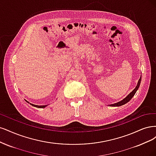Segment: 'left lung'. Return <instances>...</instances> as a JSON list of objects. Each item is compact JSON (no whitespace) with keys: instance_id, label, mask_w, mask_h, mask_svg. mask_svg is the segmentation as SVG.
<instances>
[{"instance_id":"left-lung-1","label":"left lung","mask_w":156,"mask_h":156,"mask_svg":"<svg viewBox=\"0 0 156 156\" xmlns=\"http://www.w3.org/2000/svg\"><path fill=\"white\" fill-rule=\"evenodd\" d=\"M140 81H141V76L140 77V78H139V80L138 83H137V86L135 87V88L133 90V91H132L131 93H130L129 94L127 95L126 97L122 99V100H120V102H117V103H115V104H109V105H108L109 106H113V107L117 106V107H118V106H120V105H124V104H126L127 102H128L129 101V100L133 98V97L135 95V93L137 92V91L139 87V86H140Z\"/></svg>"}]
</instances>
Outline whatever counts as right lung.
<instances>
[{"mask_svg":"<svg viewBox=\"0 0 156 156\" xmlns=\"http://www.w3.org/2000/svg\"><path fill=\"white\" fill-rule=\"evenodd\" d=\"M25 101H26L27 102H28V103H30L29 102H28L27 100H25ZM30 105H33L34 107H36V108H44L45 107H47V105H35V104H31V103H30Z\"/></svg>","mask_w":156,"mask_h":156,"instance_id":"add662e5","label":"right lung"}]
</instances>
